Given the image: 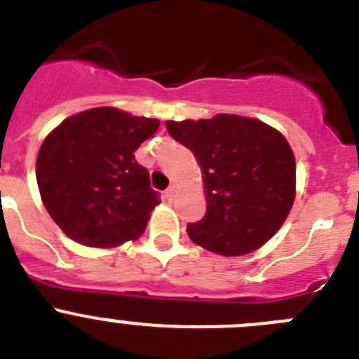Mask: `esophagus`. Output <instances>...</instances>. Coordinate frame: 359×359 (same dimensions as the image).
Listing matches in <instances>:
<instances>
[{"label":"esophagus","instance_id":"obj_1","mask_svg":"<svg viewBox=\"0 0 359 359\" xmlns=\"http://www.w3.org/2000/svg\"><path fill=\"white\" fill-rule=\"evenodd\" d=\"M175 195H177V186H170L168 189H166V198L173 200L175 198Z\"/></svg>","mask_w":359,"mask_h":359}]
</instances>
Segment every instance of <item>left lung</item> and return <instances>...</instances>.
Masks as SVG:
<instances>
[{"mask_svg":"<svg viewBox=\"0 0 359 359\" xmlns=\"http://www.w3.org/2000/svg\"><path fill=\"white\" fill-rule=\"evenodd\" d=\"M166 129L202 170L207 212L187 225L191 241L223 257L264 246L296 198V159L285 136L262 120L229 113L166 120Z\"/></svg>","mask_w":359,"mask_h":359,"instance_id":"1","label":"left lung"}]
</instances>
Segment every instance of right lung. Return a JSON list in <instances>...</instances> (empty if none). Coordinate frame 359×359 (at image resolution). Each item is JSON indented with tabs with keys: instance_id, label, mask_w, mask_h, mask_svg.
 <instances>
[{
	"instance_id": "add662e5",
	"label": "right lung",
	"mask_w": 359,
	"mask_h": 359,
	"mask_svg": "<svg viewBox=\"0 0 359 359\" xmlns=\"http://www.w3.org/2000/svg\"><path fill=\"white\" fill-rule=\"evenodd\" d=\"M157 127V118L102 106L69 116L46 136L36 184L43 207L70 239L115 248L145 232L159 198L134 152Z\"/></svg>"
}]
</instances>
